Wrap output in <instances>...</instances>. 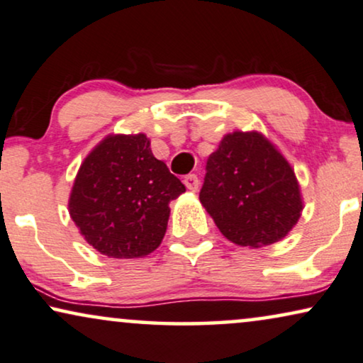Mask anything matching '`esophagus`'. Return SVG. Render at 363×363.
Here are the masks:
<instances>
[{
	"instance_id": "esophagus-1",
	"label": "esophagus",
	"mask_w": 363,
	"mask_h": 363,
	"mask_svg": "<svg viewBox=\"0 0 363 363\" xmlns=\"http://www.w3.org/2000/svg\"><path fill=\"white\" fill-rule=\"evenodd\" d=\"M184 184L191 192H196L199 189V177H197L196 174H189V176H186L184 179Z\"/></svg>"
}]
</instances>
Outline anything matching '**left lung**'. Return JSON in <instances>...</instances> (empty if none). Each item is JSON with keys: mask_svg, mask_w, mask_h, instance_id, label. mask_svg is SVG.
<instances>
[{"mask_svg": "<svg viewBox=\"0 0 363 363\" xmlns=\"http://www.w3.org/2000/svg\"><path fill=\"white\" fill-rule=\"evenodd\" d=\"M199 199L230 242L254 249L286 238L303 207L291 164L257 131L222 138Z\"/></svg>", "mask_w": 363, "mask_h": 363, "instance_id": "8db88e82", "label": "left lung"}]
</instances>
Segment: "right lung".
<instances>
[{
    "instance_id": "1",
    "label": "right lung",
    "mask_w": 363,
    "mask_h": 363,
    "mask_svg": "<svg viewBox=\"0 0 363 363\" xmlns=\"http://www.w3.org/2000/svg\"><path fill=\"white\" fill-rule=\"evenodd\" d=\"M186 187L154 157L146 134H111L81 164L69 216L86 242L114 259H136L161 244L169 202Z\"/></svg>"
}]
</instances>
